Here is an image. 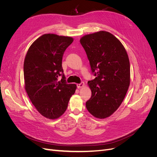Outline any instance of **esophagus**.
<instances>
[{"label": "esophagus", "instance_id": "obj_1", "mask_svg": "<svg viewBox=\"0 0 157 157\" xmlns=\"http://www.w3.org/2000/svg\"><path fill=\"white\" fill-rule=\"evenodd\" d=\"M84 85H85V83H83V82H81V83H79V84H77V87H78V88H80L83 87V86H84Z\"/></svg>", "mask_w": 157, "mask_h": 157}]
</instances>
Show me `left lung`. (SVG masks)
I'll use <instances>...</instances> for the list:
<instances>
[{
  "label": "left lung",
  "instance_id": "obj_1",
  "mask_svg": "<svg viewBox=\"0 0 157 157\" xmlns=\"http://www.w3.org/2000/svg\"><path fill=\"white\" fill-rule=\"evenodd\" d=\"M97 77L88 81L92 97L86 102L89 113L104 119L116 111L126 95L130 82L128 56L120 41L110 32L98 31L80 39Z\"/></svg>",
  "mask_w": 157,
  "mask_h": 157
}]
</instances>
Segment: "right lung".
I'll list each match as a JSON object with an SVG mask.
<instances>
[{
	"mask_svg": "<svg viewBox=\"0 0 157 157\" xmlns=\"http://www.w3.org/2000/svg\"><path fill=\"white\" fill-rule=\"evenodd\" d=\"M73 40L69 36L44 34L31 44L25 57V89L37 111L49 120L65 113L77 88L65 83L62 67L64 52ZM60 75L62 79L58 82Z\"/></svg>",
	"mask_w": 157,
	"mask_h": 157,
	"instance_id": "add662e5",
	"label": "right lung"
}]
</instances>
